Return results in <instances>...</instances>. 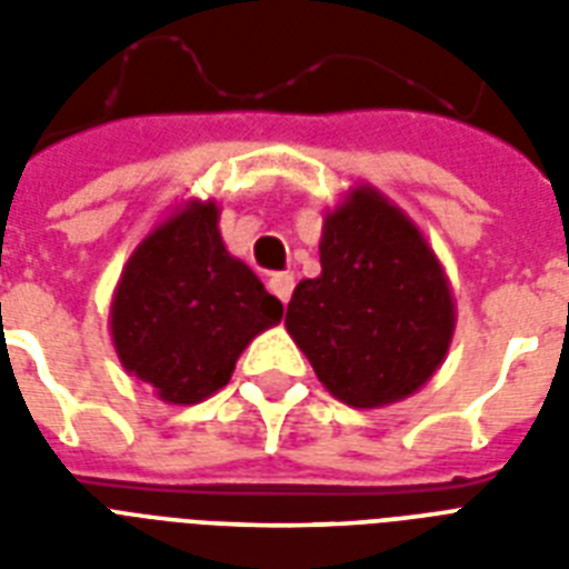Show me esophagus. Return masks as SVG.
<instances>
[{
    "mask_svg": "<svg viewBox=\"0 0 569 569\" xmlns=\"http://www.w3.org/2000/svg\"><path fill=\"white\" fill-rule=\"evenodd\" d=\"M268 289L280 298L283 303H289L292 298V289H295V277L292 274H271L268 277Z\"/></svg>",
    "mask_w": 569,
    "mask_h": 569,
    "instance_id": "34e87169",
    "label": "esophagus"
}]
</instances>
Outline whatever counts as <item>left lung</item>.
<instances>
[{
	"label": "left lung",
	"mask_w": 569,
	"mask_h": 569,
	"mask_svg": "<svg viewBox=\"0 0 569 569\" xmlns=\"http://www.w3.org/2000/svg\"><path fill=\"white\" fill-rule=\"evenodd\" d=\"M321 274L295 286L286 330L330 396L375 410L422 389L449 355L455 295L425 232L360 182L325 212Z\"/></svg>",
	"instance_id": "1"
}]
</instances>
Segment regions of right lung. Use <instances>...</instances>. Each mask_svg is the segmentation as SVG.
Listing matches in <instances>:
<instances>
[{"label": "right lung", "mask_w": 569, "mask_h": 569, "mask_svg": "<svg viewBox=\"0 0 569 569\" xmlns=\"http://www.w3.org/2000/svg\"><path fill=\"white\" fill-rule=\"evenodd\" d=\"M214 200L173 206L120 271L109 330L120 366L168 405L227 387L241 351L283 319V303L227 250Z\"/></svg>", "instance_id": "right-lung-1"}]
</instances>
